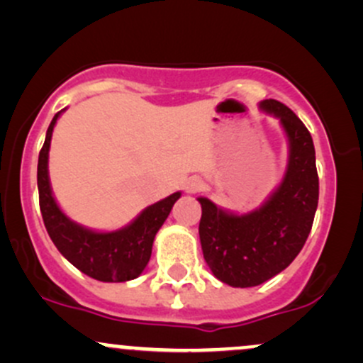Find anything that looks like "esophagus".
<instances>
[{
    "label": "esophagus",
    "mask_w": 363,
    "mask_h": 363,
    "mask_svg": "<svg viewBox=\"0 0 363 363\" xmlns=\"http://www.w3.org/2000/svg\"><path fill=\"white\" fill-rule=\"evenodd\" d=\"M205 189V184H203L201 179L191 177L189 181L186 182V191L187 193H199V191Z\"/></svg>",
    "instance_id": "obj_1"
}]
</instances>
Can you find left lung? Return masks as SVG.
<instances>
[{"instance_id": "left-lung-1", "label": "left lung", "mask_w": 363, "mask_h": 363, "mask_svg": "<svg viewBox=\"0 0 363 363\" xmlns=\"http://www.w3.org/2000/svg\"><path fill=\"white\" fill-rule=\"evenodd\" d=\"M259 107L280 119L289 140V164L280 186L256 210L235 215L208 198L201 203L199 240L211 273L235 289L268 281L302 251L319 199V177L311 133L285 104Z\"/></svg>"}]
</instances>
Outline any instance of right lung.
<instances>
[{
  "mask_svg": "<svg viewBox=\"0 0 363 363\" xmlns=\"http://www.w3.org/2000/svg\"><path fill=\"white\" fill-rule=\"evenodd\" d=\"M61 112H57L49 124L37 164V187L45 230L57 251L86 277L107 283L135 280L147 268L153 239L167 220L174 203L181 198V193L177 191L145 208L131 223L114 232L90 230L69 220L54 199L48 170L52 129Z\"/></svg>",
  "mask_w": 363,
  "mask_h": 363,
  "instance_id": "right-lung-1",
  "label": "right lung"
}]
</instances>
